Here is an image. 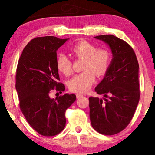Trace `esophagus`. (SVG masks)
Listing matches in <instances>:
<instances>
[{
	"label": "esophagus",
	"mask_w": 155,
	"mask_h": 155,
	"mask_svg": "<svg viewBox=\"0 0 155 155\" xmlns=\"http://www.w3.org/2000/svg\"><path fill=\"white\" fill-rule=\"evenodd\" d=\"M76 97H77L78 99H80V98H82V97H83V94H80V93H78V94H76Z\"/></svg>",
	"instance_id": "obj_1"
}]
</instances>
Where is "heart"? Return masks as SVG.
Wrapping results in <instances>:
<instances>
[{"label": "heart", "mask_w": 155, "mask_h": 155, "mask_svg": "<svg viewBox=\"0 0 155 155\" xmlns=\"http://www.w3.org/2000/svg\"><path fill=\"white\" fill-rule=\"evenodd\" d=\"M71 51L78 58H84L83 70L69 81L70 90L78 93H85L94 84L95 74L102 76L107 73L111 61V54L107 48L98 47L86 40H80L71 47ZM57 68L65 75L72 73L71 60L64 54H58L56 60Z\"/></svg>", "instance_id": "obj_1"}]
</instances>
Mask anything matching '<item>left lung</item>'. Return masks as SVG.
<instances>
[{"instance_id":"obj_1","label":"left lung","mask_w":155,"mask_h":155,"mask_svg":"<svg viewBox=\"0 0 155 155\" xmlns=\"http://www.w3.org/2000/svg\"><path fill=\"white\" fill-rule=\"evenodd\" d=\"M109 46L112 60L95 92L103 99L90 97V118L93 128L101 134L120 133L129 124L140 99L139 65L132 47L114 35L94 37ZM108 95L110 97L107 99Z\"/></svg>"}]
</instances>
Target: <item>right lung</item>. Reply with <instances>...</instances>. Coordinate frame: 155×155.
Listing matches in <instances>:
<instances>
[{
  "instance_id": "add662e5",
  "label": "right lung",
  "mask_w": 155,
  "mask_h": 155,
  "mask_svg": "<svg viewBox=\"0 0 155 155\" xmlns=\"http://www.w3.org/2000/svg\"><path fill=\"white\" fill-rule=\"evenodd\" d=\"M69 39L56 37H37L25 46L19 59L15 87L23 115L31 128L44 136H54L65 126V113L75 102L74 94L56 99L49 96L56 88L61 93L65 85L56 66V51Z\"/></svg>"
}]
</instances>
